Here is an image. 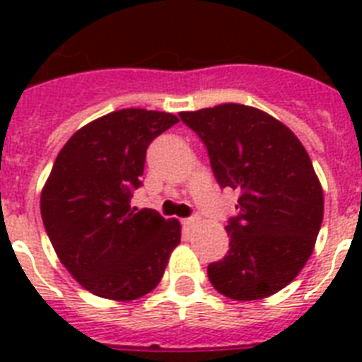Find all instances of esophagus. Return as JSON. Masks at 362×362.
<instances>
[{
    "label": "esophagus",
    "mask_w": 362,
    "mask_h": 362,
    "mask_svg": "<svg viewBox=\"0 0 362 362\" xmlns=\"http://www.w3.org/2000/svg\"><path fill=\"white\" fill-rule=\"evenodd\" d=\"M193 221H195V220H193V218H184V220H182V226H184V227H192Z\"/></svg>",
    "instance_id": "34e87169"
}]
</instances>
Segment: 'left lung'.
I'll use <instances>...</instances> for the list:
<instances>
[{
    "label": "left lung",
    "mask_w": 362,
    "mask_h": 362,
    "mask_svg": "<svg viewBox=\"0 0 362 362\" xmlns=\"http://www.w3.org/2000/svg\"><path fill=\"white\" fill-rule=\"evenodd\" d=\"M206 146L221 187L240 193L229 252L209 264L210 284L235 300H257L291 284L314 250L323 189L289 127L263 110L226 103L180 112Z\"/></svg>",
    "instance_id": "1"
}]
</instances>
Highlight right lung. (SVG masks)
<instances>
[{
    "label": "right lung",
    "mask_w": 362,
    "mask_h": 362,
    "mask_svg": "<svg viewBox=\"0 0 362 362\" xmlns=\"http://www.w3.org/2000/svg\"><path fill=\"white\" fill-rule=\"evenodd\" d=\"M175 115L124 109L84 125L54 161L41 216L59 261L93 295L135 300L158 286L180 223L131 209L142 186L146 148Z\"/></svg>",
    "instance_id": "right-lung-1"
}]
</instances>
